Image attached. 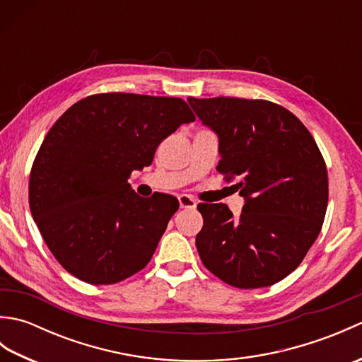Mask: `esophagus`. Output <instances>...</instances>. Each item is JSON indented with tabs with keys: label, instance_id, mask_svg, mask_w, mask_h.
I'll list each match as a JSON object with an SVG mask.
<instances>
[{
	"label": "esophagus",
	"instance_id": "esophagus-1",
	"mask_svg": "<svg viewBox=\"0 0 362 362\" xmlns=\"http://www.w3.org/2000/svg\"><path fill=\"white\" fill-rule=\"evenodd\" d=\"M179 204H180V209H191V210L196 209V205H197L194 199L188 196V194H180L179 196Z\"/></svg>",
	"mask_w": 362,
	"mask_h": 362
}]
</instances>
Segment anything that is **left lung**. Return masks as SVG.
Masks as SVG:
<instances>
[{
  "label": "left lung",
  "instance_id": "1",
  "mask_svg": "<svg viewBox=\"0 0 362 362\" xmlns=\"http://www.w3.org/2000/svg\"><path fill=\"white\" fill-rule=\"evenodd\" d=\"M188 103L219 136L216 169L245 199L240 218L226 204L197 205L199 257L230 286H271L296 271L320 233L325 160L310 130L279 104L228 96Z\"/></svg>",
  "mask_w": 362,
  "mask_h": 362
}]
</instances>
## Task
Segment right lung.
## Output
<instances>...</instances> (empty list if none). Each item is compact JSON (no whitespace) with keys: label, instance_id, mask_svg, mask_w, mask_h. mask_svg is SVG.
<instances>
[{"label":"right lung","instance_id":"add662e5","mask_svg":"<svg viewBox=\"0 0 362 362\" xmlns=\"http://www.w3.org/2000/svg\"><path fill=\"white\" fill-rule=\"evenodd\" d=\"M196 119L180 98L99 93L46 134L29 177V206L51 253L90 284H113L149 263L179 201L140 197L127 182L157 146Z\"/></svg>","mask_w":362,"mask_h":362}]
</instances>
